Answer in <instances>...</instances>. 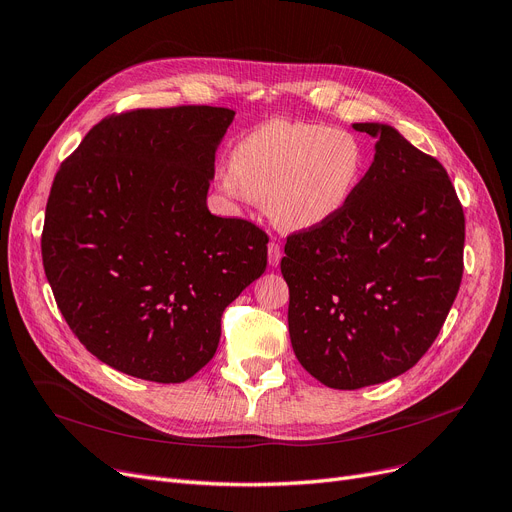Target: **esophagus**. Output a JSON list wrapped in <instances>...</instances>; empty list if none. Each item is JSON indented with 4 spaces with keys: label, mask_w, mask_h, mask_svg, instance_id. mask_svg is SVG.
Returning a JSON list of instances; mask_svg holds the SVG:
<instances>
[{
    "label": "esophagus",
    "mask_w": 512,
    "mask_h": 512,
    "mask_svg": "<svg viewBox=\"0 0 512 512\" xmlns=\"http://www.w3.org/2000/svg\"><path fill=\"white\" fill-rule=\"evenodd\" d=\"M281 256H283V252L279 248V243L271 241L269 243V264H271V267H277V264L281 262Z\"/></svg>",
    "instance_id": "34e87169"
}]
</instances>
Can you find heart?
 <instances>
[{"mask_svg":"<svg viewBox=\"0 0 512 512\" xmlns=\"http://www.w3.org/2000/svg\"><path fill=\"white\" fill-rule=\"evenodd\" d=\"M365 172V147L342 128L273 119L237 140L224 193L267 203L285 231H309L336 218Z\"/></svg>","mask_w":512,"mask_h":512,"instance_id":"b5f03b06","label":"heart"}]
</instances>
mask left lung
Returning a JSON list of instances; mask_svg holds the SVG:
<instances>
[{"mask_svg": "<svg viewBox=\"0 0 512 512\" xmlns=\"http://www.w3.org/2000/svg\"><path fill=\"white\" fill-rule=\"evenodd\" d=\"M353 128L376 138L370 170L336 218L290 235L281 258L292 349L340 391L414 367L464 271V212L445 168L393 126Z\"/></svg>", "mask_w": 512, "mask_h": 512, "instance_id": "8db88e82", "label": "left lung"}]
</instances>
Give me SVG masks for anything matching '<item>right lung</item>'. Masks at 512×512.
<instances>
[{
	"label": "right lung",
	"mask_w": 512,
	"mask_h": 512,
	"mask_svg": "<svg viewBox=\"0 0 512 512\" xmlns=\"http://www.w3.org/2000/svg\"><path fill=\"white\" fill-rule=\"evenodd\" d=\"M222 107L136 109L96 124L52 182L42 258L65 321L113 370L185 382L224 309L267 269L269 237L208 210Z\"/></svg>",
	"instance_id": "obj_1"
}]
</instances>
